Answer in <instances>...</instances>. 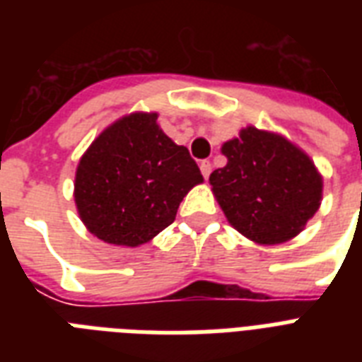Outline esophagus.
Listing matches in <instances>:
<instances>
[{"instance_id": "1", "label": "esophagus", "mask_w": 362, "mask_h": 362, "mask_svg": "<svg viewBox=\"0 0 362 362\" xmlns=\"http://www.w3.org/2000/svg\"><path fill=\"white\" fill-rule=\"evenodd\" d=\"M199 167H201V173H203L204 178H209L210 173H212V163H210L209 159H203V161L199 163Z\"/></svg>"}]
</instances>
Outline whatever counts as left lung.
<instances>
[{"label": "left lung", "instance_id": "obj_1", "mask_svg": "<svg viewBox=\"0 0 362 362\" xmlns=\"http://www.w3.org/2000/svg\"><path fill=\"white\" fill-rule=\"evenodd\" d=\"M221 153L227 165L210 175L212 193L227 221L255 244L291 240L320 210L323 176L280 133L247 125Z\"/></svg>", "mask_w": 362, "mask_h": 362}]
</instances>
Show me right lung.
<instances>
[{
	"label": "right lung",
	"mask_w": 362,
	"mask_h": 362,
	"mask_svg": "<svg viewBox=\"0 0 362 362\" xmlns=\"http://www.w3.org/2000/svg\"><path fill=\"white\" fill-rule=\"evenodd\" d=\"M201 182L187 148L158 125V112H131L105 127L82 153L73 195L93 237L136 247L175 221L182 199Z\"/></svg>",
	"instance_id": "1"
}]
</instances>
